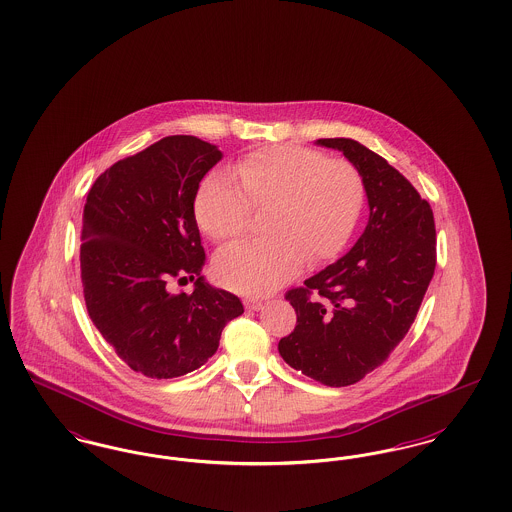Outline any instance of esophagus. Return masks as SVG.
Listing matches in <instances>:
<instances>
[{
    "mask_svg": "<svg viewBox=\"0 0 512 512\" xmlns=\"http://www.w3.org/2000/svg\"><path fill=\"white\" fill-rule=\"evenodd\" d=\"M245 309H249V311H259V309H263V305H265V301L263 299H255V297H247L244 301Z\"/></svg>",
    "mask_w": 512,
    "mask_h": 512,
    "instance_id": "esophagus-1",
    "label": "esophagus"
}]
</instances>
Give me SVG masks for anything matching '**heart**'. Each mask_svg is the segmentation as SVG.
Segmentation results:
<instances>
[{
	"instance_id": "1",
	"label": "heart",
	"mask_w": 512,
	"mask_h": 512,
	"mask_svg": "<svg viewBox=\"0 0 512 512\" xmlns=\"http://www.w3.org/2000/svg\"><path fill=\"white\" fill-rule=\"evenodd\" d=\"M265 238L222 249L213 270L222 286L247 295L272 292L303 268L334 259L351 240L363 207L365 180L345 159L317 149L268 146L247 153L232 176L209 172L195 194L199 228L215 242L238 238L251 209Z\"/></svg>"
}]
</instances>
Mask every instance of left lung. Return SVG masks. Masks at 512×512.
<instances>
[{
	"instance_id": "8db88e82",
	"label": "left lung",
	"mask_w": 512,
	"mask_h": 512,
	"mask_svg": "<svg viewBox=\"0 0 512 512\" xmlns=\"http://www.w3.org/2000/svg\"><path fill=\"white\" fill-rule=\"evenodd\" d=\"M365 180L370 217L347 255L286 293L297 315L278 351L330 388L351 386L382 365L411 328L436 268L430 203L378 153L349 138H322Z\"/></svg>"
}]
</instances>
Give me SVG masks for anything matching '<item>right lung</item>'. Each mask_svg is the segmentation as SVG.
<instances>
[{
	"instance_id": "obj_1",
	"label": "right lung",
	"mask_w": 512,
	"mask_h": 512,
	"mask_svg": "<svg viewBox=\"0 0 512 512\" xmlns=\"http://www.w3.org/2000/svg\"><path fill=\"white\" fill-rule=\"evenodd\" d=\"M220 159L219 147L195 136H167L101 172L86 197L80 278L88 315L124 365L147 378L205 365L222 328L244 313L234 293L201 276L195 194ZM188 277L194 293L166 290Z\"/></svg>"
}]
</instances>
